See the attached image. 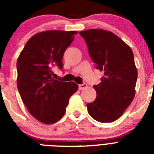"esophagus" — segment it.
Returning <instances> with one entry per match:
<instances>
[{"label": "esophagus", "instance_id": "34e87169", "mask_svg": "<svg viewBox=\"0 0 154 154\" xmlns=\"http://www.w3.org/2000/svg\"><path fill=\"white\" fill-rule=\"evenodd\" d=\"M78 88H79L80 90H82V89H84L85 88H87V85L85 83H83L82 85H78Z\"/></svg>", "mask_w": 154, "mask_h": 154}]
</instances>
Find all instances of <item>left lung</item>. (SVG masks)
Here are the masks:
<instances>
[{
  "instance_id": "8db88e82",
  "label": "left lung",
  "mask_w": 154,
  "mask_h": 154,
  "mask_svg": "<svg viewBox=\"0 0 154 154\" xmlns=\"http://www.w3.org/2000/svg\"><path fill=\"white\" fill-rule=\"evenodd\" d=\"M90 57L104 75L95 101L87 104L89 115L99 122H112L122 117L135 96L137 70L131 48L117 35L93 29L80 32Z\"/></svg>"
}]
</instances>
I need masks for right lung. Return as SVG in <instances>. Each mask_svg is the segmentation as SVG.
Returning a JSON list of instances; mask_svg holds the SVG:
<instances>
[{
  "mask_svg": "<svg viewBox=\"0 0 154 154\" xmlns=\"http://www.w3.org/2000/svg\"><path fill=\"white\" fill-rule=\"evenodd\" d=\"M77 31L49 30L33 35L17 61V88L28 111L39 122L53 124L61 119L70 97L77 92L74 82L53 77V68H63L65 49Z\"/></svg>",
  "mask_w": 154,
  "mask_h": 154,
  "instance_id": "right-lung-1",
  "label": "right lung"
}]
</instances>
